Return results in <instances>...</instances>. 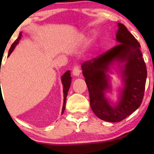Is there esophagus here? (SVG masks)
I'll return each mask as SVG.
<instances>
[{
	"instance_id": "obj_1",
	"label": "esophagus",
	"mask_w": 154,
	"mask_h": 154,
	"mask_svg": "<svg viewBox=\"0 0 154 154\" xmlns=\"http://www.w3.org/2000/svg\"><path fill=\"white\" fill-rule=\"evenodd\" d=\"M72 73L74 76H79L80 73H81V70H80L79 66H75L73 67Z\"/></svg>"
}]
</instances>
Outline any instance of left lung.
<instances>
[{
  "label": "left lung",
  "mask_w": 154,
  "mask_h": 154,
  "mask_svg": "<svg viewBox=\"0 0 154 154\" xmlns=\"http://www.w3.org/2000/svg\"><path fill=\"white\" fill-rule=\"evenodd\" d=\"M116 38L119 45L81 65L92 111L99 119L111 123L123 121L140 106L147 77L140 43L121 23H118ZM115 63L119 66L124 87L118 102L112 105L106 92L111 89L108 73Z\"/></svg>",
  "instance_id": "left-lung-1"
}]
</instances>
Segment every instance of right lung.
<instances>
[{"mask_svg":"<svg viewBox=\"0 0 154 154\" xmlns=\"http://www.w3.org/2000/svg\"><path fill=\"white\" fill-rule=\"evenodd\" d=\"M22 38V32L20 33V35H19L17 39L15 41L12 43V45L10 47L9 50V52H8V57L10 55V54L12 53V51H13L14 48L17 46V45L19 43V41H20V39ZM70 71H67L66 73H64L63 75L61 78V80H62V83L63 85V92H64V104H63V107H62V114L64 113V111L65 110V106H66V96L67 94H68L69 88H70L71 83V77L70 74Z\"/></svg>","mask_w":154,"mask_h":154,"instance_id":"add662e5","label":"right lung"}]
</instances>
